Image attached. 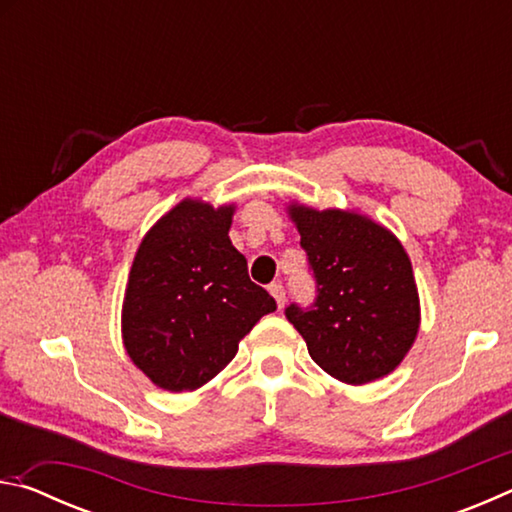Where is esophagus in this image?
Instances as JSON below:
<instances>
[{"instance_id": "34e87169", "label": "esophagus", "mask_w": 512, "mask_h": 512, "mask_svg": "<svg viewBox=\"0 0 512 512\" xmlns=\"http://www.w3.org/2000/svg\"><path fill=\"white\" fill-rule=\"evenodd\" d=\"M268 291H271V296L275 298V302H277V307H284V300H287V291H284V287L280 282H273L271 287H268Z\"/></svg>"}]
</instances>
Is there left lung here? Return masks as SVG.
<instances>
[{
  "instance_id": "8db88e82",
  "label": "left lung",
  "mask_w": 512,
  "mask_h": 512,
  "mask_svg": "<svg viewBox=\"0 0 512 512\" xmlns=\"http://www.w3.org/2000/svg\"><path fill=\"white\" fill-rule=\"evenodd\" d=\"M300 232L316 298L284 316L309 357L345 384H368L393 372L415 341L420 302L409 255L384 225L354 212L289 207Z\"/></svg>"
}]
</instances>
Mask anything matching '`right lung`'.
Listing matches in <instances>:
<instances>
[{
	"mask_svg": "<svg viewBox=\"0 0 512 512\" xmlns=\"http://www.w3.org/2000/svg\"><path fill=\"white\" fill-rule=\"evenodd\" d=\"M232 210L187 198L153 225L135 255L121 332L128 357L164 391L207 384L257 320L277 309L232 246Z\"/></svg>",
	"mask_w": 512,
	"mask_h": 512,
	"instance_id": "1",
	"label": "right lung"
}]
</instances>
